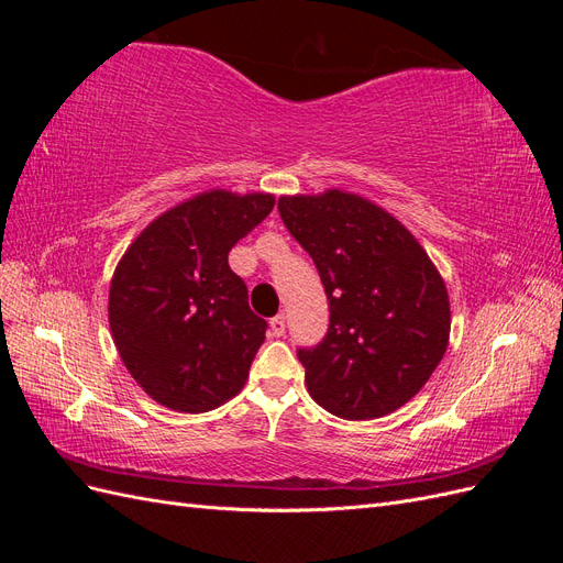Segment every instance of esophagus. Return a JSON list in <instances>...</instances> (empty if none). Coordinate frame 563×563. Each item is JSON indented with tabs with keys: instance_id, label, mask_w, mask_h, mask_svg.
I'll use <instances>...</instances> for the list:
<instances>
[{
	"instance_id": "1",
	"label": "esophagus",
	"mask_w": 563,
	"mask_h": 563,
	"mask_svg": "<svg viewBox=\"0 0 563 563\" xmlns=\"http://www.w3.org/2000/svg\"><path fill=\"white\" fill-rule=\"evenodd\" d=\"M286 331V317L277 314L275 319H269V335L272 338H282Z\"/></svg>"
}]
</instances>
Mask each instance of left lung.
Listing matches in <instances>:
<instances>
[{
	"mask_svg": "<svg viewBox=\"0 0 563 563\" xmlns=\"http://www.w3.org/2000/svg\"><path fill=\"white\" fill-rule=\"evenodd\" d=\"M284 225L312 255L329 333L298 350L310 397L345 420L397 411L449 347L451 302L428 251L371 199L327 190L279 197Z\"/></svg>",
	"mask_w": 563,
	"mask_h": 563,
	"instance_id": "1",
	"label": "left lung"
}]
</instances>
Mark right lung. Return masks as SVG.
I'll return each instance as SVG.
<instances>
[{"instance_id": "obj_1", "label": "right lung", "mask_w": 563, "mask_h": 563, "mask_svg": "<svg viewBox=\"0 0 563 563\" xmlns=\"http://www.w3.org/2000/svg\"><path fill=\"white\" fill-rule=\"evenodd\" d=\"M272 209L275 195L213 187L157 216L119 258L110 331L150 399L178 413H207L246 385L267 323L249 308L228 253Z\"/></svg>"}]
</instances>
